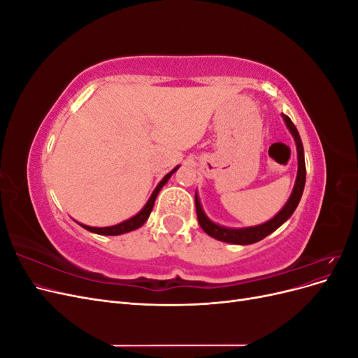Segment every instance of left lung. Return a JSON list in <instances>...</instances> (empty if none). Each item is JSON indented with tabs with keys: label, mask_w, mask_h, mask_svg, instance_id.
<instances>
[{
	"label": "left lung",
	"mask_w": 358,
	"mask_h": 358,
	"mask_svg": "<svg viewBox=\"0 0 358 358\" xmlns=\"http://www.w3.org/2000/svg\"><path fill=\"white\" fill-rule=\"evenodd\" d=\"M284 121L287 124V127L289 128L291 134L294 136L296 140V145H297V158H299V171H297V179H296V185L294 189H292V194L289 200L287 201V204L282 208L275 218H272L270 221L262 224V225H257V227H249V229H225V227L221 225H216L213 224L208 216L204 215L199 197L196 194V210H197V220L201 229L208 233L209 236L215 237V239H218L221 242H227V243H236V245H251L255 243L258 241L264 239L266 236H268L270 233H273L278 227L282 225L289 216L292 215V212L296 210L297 204L301 199V194H303V188H305V180H306V166H305V155H303V145H301V140L299 136V131L296 125L291 122V119L287 115H282Z\"/></svg>",
	"instance_id": "8db88e82"
}]
</instances>
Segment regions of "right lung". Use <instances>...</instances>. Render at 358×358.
<instances>
[{"label": "right lung", "instance_id": "obj_1", "mask_svg": "<svg viewBox=\"0 0 358 358\" xmlns=\"http://www.w3.org/2000/svg\"><path fill=\"white\" fill-rule=\"evenodd\" d=\"M178 170V167L175 169V170H171L169 175H166L164 176V179H162L159 183H158V187L155 188V191L152 192V196H150V199H149V201L146 203V206L145 208L140 210L136 216H133V218H129V220H127V221H124V222H121V224H117V225H113V227H103V229H95V227H88V225H82L85 230H88V231H92V233H96V234H104V236H117V234H124V233H128V231H133V230H136V229H138V227H142L145 222H146V220L149 218V215H150V212H152V208H154V203H155V199H157V196H158V192H159V189L166 185V182L170 179V176L173 175V173H175Z\"/></svg>", "mask_w": 358, "mask_h": 358}]
</instances>
